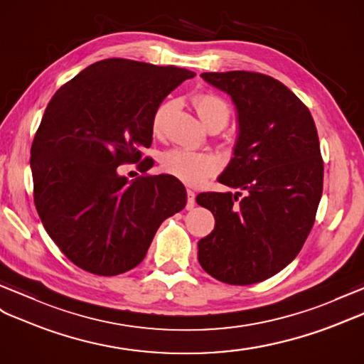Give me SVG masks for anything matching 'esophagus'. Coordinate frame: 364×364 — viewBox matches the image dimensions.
Masks as SVG:
<instances>
[{
	"label": "esophagus",
	"mask_w": 364,
	"mask_h": 364,
	"mask_svg": "<svg viewBox=\"0 0 364 364\" xmlns=\"http://www.w3.org/2000/svg\"><path fill=\"white\" fill-rule=\"evenodd\" d=\"M196 205V194L193 190H187V210H193Z\"/></svg>",
	"instance_id": "esophagus-1"
}]
</instances>
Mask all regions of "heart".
I'll return each instance as SVG.
<instances>
[{
  "mask_svg": "<svg viewBox=\"0 0 364 364\" xmlns=\"http://www.w3.org/2000/svg\"><path fill=\"white\" fill-rule=\"evenodd\" d=\"M194 108H196L199 117L208 128L220 125L225 127L230 119L228 105L216 94H199L194 97ZM170 103L159 106L153 117L154 134H161ZM162 170L176 179L182 181L187 185H199L213 174L219 171V161L216 156L200 151H193L187 148H171L161 156Z\"/></svg>",
  "mask_w": 364,
  "mask_h": 364,
  "instance_id": "obj_1",
  "label": "heart"
}]
</instances>
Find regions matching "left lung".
I'll use <instances>...</instances> for the list:
<instances>
[{
	"label": "left lung",
	"mask_w": 364,
	"mask_h": 364,
	"mask_svg": "<svg viewBox=\"0 0 364 364\" xmlns=\"http://www.w3.org/2000/svg\"><path fill=\"white\" fill-rule=\"evenodd\" d=\"M236 105L239 136L219 182L241 193H200L215 230L198 242V259L213 278L249 286L296 258L314 227L324 165L307 106L273 77L249 70L203 73Z\"/></svg>",
	"instance_id": "1"
}]
</instances>
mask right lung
<instances>
[{
  "instance_id": "1",
  "label": "right lung",
  "mask_w": 364,
  "mask_h": 364,
  "mask_svg": "<svg viewBox=\"0 0 364 364\" xmlns=\"http://www.w3.org/2000/svg\"><path fill=\"white\" fill-rule=\"evenodd\" d=\"M194 73L108 58L87 66L54 94L31 148L33 202L58 249L77 267L114 277L144 261L157 228L187 203L170 174H145L153 159V117ZM137 163L128 181L117 166Z\"/></svg>"
}]
</instances>
